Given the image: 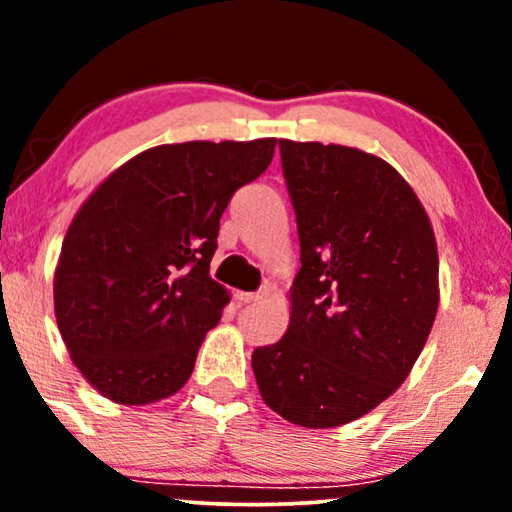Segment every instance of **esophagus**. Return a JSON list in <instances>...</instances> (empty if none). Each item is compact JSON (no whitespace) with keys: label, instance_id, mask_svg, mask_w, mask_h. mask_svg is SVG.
I'll use <instances>...</instances> for the list:
<instances>
[{"label":"esophagus","instance_id":"34e87169","mask_svg":"<svg viewBox=\"0 0 512 512\" xmlns=\"http://www.w3.org/2000/svg\"><path fill=\"white\" fill-rule=\"evenodd\" d=\"M236 298H238V303H255V301H260V298H262V293L236 291Z\"/></svg>","mask_w":512,"mask_h":512}]
</instances>
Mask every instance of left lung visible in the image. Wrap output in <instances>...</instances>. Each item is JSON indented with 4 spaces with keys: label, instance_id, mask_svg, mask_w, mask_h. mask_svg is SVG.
<instances>
[{
    "label": "left lung",
    "instance_id": "obj_1",
    "mask_svg": "<svg viewBox=\"0 0 512 512\" xmlns=\"http://www.w3.org/2000/svg\"><path fill=\"white\" fill-rule=\"evenodd\" d=\"M301 272L291 320L252 354L269 409L303 428L361 419L407 380L438 313V248L416 192L361 149L279 139Z\"/></svg>",
    "mask_w": 512,
    "mask_h": 512
}]
</instances>
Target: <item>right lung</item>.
<instances>
[{"mask_svg":"<svg viewBox=\"0 0 512 512\" xmlns=\"http://www.w3.org/2000/svg\"><path fill=\"white\" fill-rule=\"evenodd\" d=\"M276 139L161 144L81 204L55 267V317L93 390L127 407L187 383L231 296L209 276L219 219L267 170Z\"/></svg>","mask_w":512,"mask_h":512,"instance_id":"right-lung-1","label":"right lung"}]
</instances>
